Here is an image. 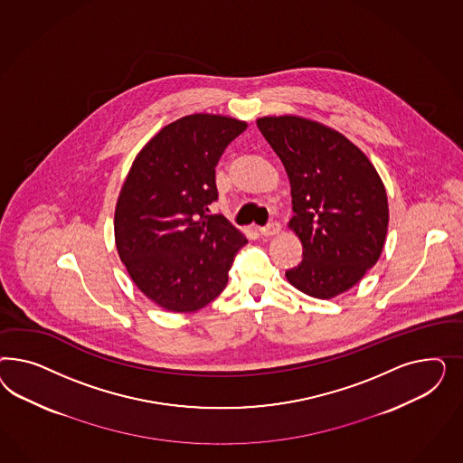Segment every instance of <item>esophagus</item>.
Returning a JSON list of instances; mask_svg holds the SVG:
<instances>
[{
	"mask_svg": "<svg viewBox=\"0 0 463 463\" xmlns=\"http://www.w3.org/2000/svg\"><path fill=\"white\" fill-rule=\"evenodd\" d=\"M280 232V224L279 222H271V224L260 227V234L261 236H275Z\"/></svg>",
	"mask_w": 463,
	"mask_h": 463,
	"instance_id": "esophagus-1",
	"label": "esophagus"
}]
</instances>
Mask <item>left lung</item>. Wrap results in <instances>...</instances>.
I'll list each match as a JSON object with an SVG mask.
<instances>
[{
  "mask_svg": "<svg viewBox=\"0 0 463 463\" xmlns=\"http://www.w3.org/2000/svg\"><path fill=\"white\" fill-rule=\"evenodd\" d=\"M256 124L288 175L295 212L288 227L304 248L287 280L316 298L350 290L379 261L387 236L389 203L377 169L319 122L281 115Z\"/></svg>",
  "mask_w": 463,
  "mask_h": 463,
  "instance_id": "obj_1",
  "label": "left lung"
}]
</instances>
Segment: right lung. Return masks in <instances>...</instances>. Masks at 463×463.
Listing matches in <instances>:
<instances>
[{
    "label": "right lung",
    "mask_w": 463,
    "mask_h": 463,
    "mask_svg": "<svg viewBox=\"0 0 463 463\" xmlns=\"http://www.w3.org/2000/svg\"><path fill=\"white\" fill-rule=\"evenodd\" d=\"M248 124L195 113L163 127L134 159L115 207V244L142 294L169 312L211 304L248 242L217 200L215 166Z\"/></svg>",
    "instance_id": "1"
}]
</instances>
